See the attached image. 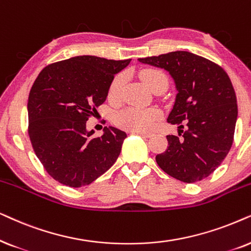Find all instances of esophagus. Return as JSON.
<instances>
[{"mask_svg":"<svg viewBox=\"0 0 251 251\" xmlns=\"http://www.w3.org/2000/svg\"><path fill=\"white\" fill-rule=\"evenodd\" d=\"M135 133H138L139 135H141V136H143V138H146V139L151 138V136H152L151 133H149V132H135Z\"/></svg>","mask_w":251,"mask_h":251,"instance_id":"34e87169","label":"esophagus"}]
</instances>
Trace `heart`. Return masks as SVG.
I'll list each match as a JSON object with an SVG mask.
<instances>
[{
	"label": "heart",
	"mask_w": 251,
	"mask_h": 251,
	"mask_svg": "<svg viewBox=\"0 0 251 251\" xmlns=\"http://www.w3.org/2000/svg\"><path fill=\"white\" fill-rule=\"evenodd\" d=\"M140 78L149 89H153L158 86L168 85V78L159 70L145 69L140 72ZM125 81L123 75H117L109 88V99L117 101L119 99L122 88ZM160 112L157 109H142L138 106H128L116 115V123L120 127L129 129L133 132H147L152 128L153 124L159 118Z\"/></svg>",
	"instance_id": "b5f03b06"
}]
</instances>
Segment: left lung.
<instances>
[{
	"label": "left lung",
	"mask_w": 251,
	"mask_h": 251,
	"mask_svg": "<svg viewBox=\"0 0 251 251\" xmlns=\"http://www.w3.org/2000/svg\"><path fill=\"white\" fill-rule=\"evenodd\" d=\"M164 69L178 94L168 122L186 126L182 139L168 135L169 147L156 156L160 169L180 181L206 178L225 159L234 139L238 104L229 76L218 64L188 51L139 58Z\"/></svg>",
	"instance_id": "left-lung-1"
}]
</instances>
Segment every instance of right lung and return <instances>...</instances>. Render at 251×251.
Instances as JSON below:
<instances>
[{"label": "right lung", "instance_id": "1", "mask_svg": "<svg viewBox=\"0 0 251 251\" xmlns=\"http://www.w3.org/2000/svg\"><path fill=\"white\" fill-rule=\"evenodd\" d=\"M129 62L75 56L39 73L28 95V135L56 181L73 188L87 186L115 164L126 133L109 126L94 138L86 122L106 100L115 75Z\"/></svg>", "mask_w": 251, "mask_h": 251}]
</instances>
